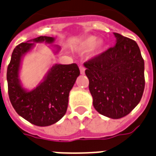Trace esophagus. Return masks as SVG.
Returning <instances> with one entry per match:
<instances>
[{"mask_svg":"<svg viewBox=\"0 0 156 156\" xmlns=\"http://www.w3.org/2000/svg\"><path fill=\"white\" fill-rule=\"evenodd\" d=\"M80 74H82V75L84 74L85 68H84V66H82V65H80Z\"/></svg>","mask_w":156,"mask_h":156,"instance_id":"1","label":"esophagus"}]
</instances>
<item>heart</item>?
Segmentation results:
<instances>
[{
    "instance_id": "b5f03b06",
    "label": "heart",
    "mask_w": 156,
    "mask_h": 156,
    "mask_svg": "<svg viewBox=\"0 0 156 156\" xmlns=\"http://www.w3.org/2000/svg\"><path fill=\"white\" fill-rule=\"evenodd\" d=\"M103 46L104 42L102 40H97V37L94 36H88L80 41L76 50L80 54H84L92 49L93 55H97L102 51Z\"/></svg>"
}]
</instances>
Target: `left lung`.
<instances>
[{"label": "left lung", "instance_id": "left-lung-1", "mask_svg": "<svg viewBox=\"0 0 156 156\" xmlns=\"http://www.w3.org/2000/svg\"><path fill=\"white\" fill-rule=\"evenodd\" d=\"M115 46L84 62L93 105L98 113L119 119L134 109L145 88L144 60L136 41L114 32Z\"/></svg>", "mask_w": 156, "mask_h": 156}]
</instances>
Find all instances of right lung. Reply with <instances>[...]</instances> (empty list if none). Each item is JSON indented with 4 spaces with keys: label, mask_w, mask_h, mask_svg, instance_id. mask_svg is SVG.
Instances as JSON below:
<instances>
[{
    "label": "right lung",
    "mask_w": 156,
    "mask_h": 156,
    "mask_svg": "<svg viewBox=\"0 0 156 156\" xmlns=\"http://www.w3.org/2000/svg\"><path fill=\"white\" fill-rule=\"evenodd\" d=\"M54 40V37H39L17 45L7 68L8 93L12 106L20 116L41 127L55 124L66 114L69 93L80 76L76 63L54 64L35 89L27 90L23 87L19 72L25 54L34 48L35 43L53 44ZM51 46L58 54L60 47Z\"/></svg>",
    "instance_id": "obj_1"
}]
</instances>
